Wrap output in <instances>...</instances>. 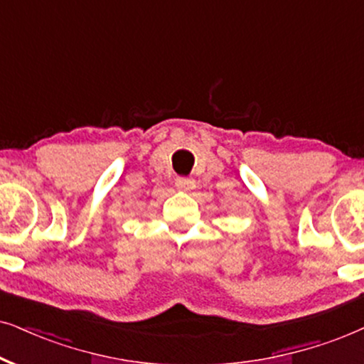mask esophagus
<instances>
[{
	"mask_svg": "<svg viewBox=\"0 0 364 364\" xmlns=\"http://www.w3.org/2000/svg\"><path fill=\"white\" fill-rule=\"evenodd\" d=\"M174 185H176V188L178 190H181V191H191L193 188H195V179H191V178H186V176H179V178H176V181H174Z\"/></svg>",
	"mask_w": 364,
	"mask_h": 364,
	"instance_id": "1",
	"label": "esophagus"
}]
</instances>
